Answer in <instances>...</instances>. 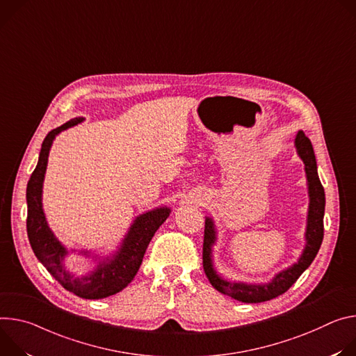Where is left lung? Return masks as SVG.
I'll use <instances>...</instances> for the list:
<instances>
[{
	"label": "left lung",
	"instance_id": "left-lung-1",
	"mask_svg": "<svg viewBox=\"0 0 356 356\" xmlns=\"http://www.w3.org/2000/svg\"><path fill=\"white\" fill-rule=\"evenodd\" d=\"M297 154L304 163L307 188H308V215H307V227H305V246L297 263L282 270L274 277L264 284H249L242 282H229L223 279L213 267V246L216 243V226L212 218L207 216L205 219V234H204V270L207 277L209 279L213 289L219 293L229 296L242 302H263L271 298H275L286 293L300 277V275L309 267L312 260L317 256L323 238H324V211H325V192L321 185L317 161L309 138L304 131H298L294 140Z\"/></svg>",
	"mask_w": 356,
	"mask_h": 356
}]
</instances>
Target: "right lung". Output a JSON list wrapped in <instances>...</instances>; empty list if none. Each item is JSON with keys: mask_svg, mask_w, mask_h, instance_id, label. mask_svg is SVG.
<instances>
[{"mask_svg": "<svg viewBox=\"0 0 356 356\" xmlns=\"http://www.w3.org/2000/svg\"><path fill=\"white\" fill-rule=\"evenodd\" d=\"M82 122V117L72 118V120L62 124L60 127L49 131L45 137L41 152H39L36 168L33 170L26 185V232L36 259L47 267V270L54 275V279L63 289L77 297L86 300H99L122 291L131 283L141 266L144 253L154 233L167 220L171 209L168 207H160L137 216L120 246L117 248L113 254L106 257L93 256L96 257L93 260H96L97 264L89 274L74 275L66 270L63 261L69 254V250L56 239V236L47 222V216L42 208V186L49 151L55 137L59 133ZM79 253L90 257V252L88 250H82Z\"/></svg>", "mask_w": 356, "mask_h": 356, "instance_id": "obj_1", "label": "right lung"}]
</instances>
